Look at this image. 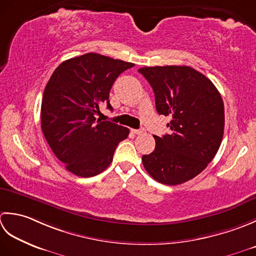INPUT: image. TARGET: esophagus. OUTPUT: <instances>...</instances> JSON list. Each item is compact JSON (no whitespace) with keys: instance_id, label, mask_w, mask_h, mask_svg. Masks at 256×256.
<instances>
[{"instance_id":"1","label":"esophagus","mask_w":256,"mask_h":256,"mask_svg":"<svg viewBox=\"0 0 256 256\" xmlns=\"http://www.w3.org/2000/svg\"><path fill=\"white\" fill-rule=\"evenodd\" d=\"M132 132L134 134H142L144 132V129H132Z\"/></svg>"}]
</instances>
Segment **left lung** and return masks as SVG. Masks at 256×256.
<instances>
[{
	"mask_svg": "<svg viewBox=\"0 0 256 256\" xmlns=\"http://www.w3.org/2000/svg\"><path fill=\"white\" fill-rule=\"evenodd\" d=\"M150 86L159 114L171 116V134L154 136V150L142 156L148 174L176 186L194 179L214 158L223 138L224 105L213 82L189 66L138 70Z\"/></svg>",
	"mask_w": 256,
	"mask_h": 256,
	"instance_id": "left-lung-1",
	"label": "left lung"
}]
</instances>
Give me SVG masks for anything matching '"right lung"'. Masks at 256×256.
Here are the masks:
<instances>
[{"label": "right lung", "instance_id": "right-lung-1", "mask_svg": "<svg viewBox=\"0 0 256 256\" xmlns=\"http://www.w3.org/2000/svg\"><path fill=\"white\" fill-rule=\"evenodd\" d=\"M134 64L96 53L67 60L54 70L43 94L42 132L65 168L82 178L110 164L117 144L129 129L96 119L99 106L109 104L116 78Z\"/></svg>", "mask_w": 256, "mask_h": 256}]
</instances>
